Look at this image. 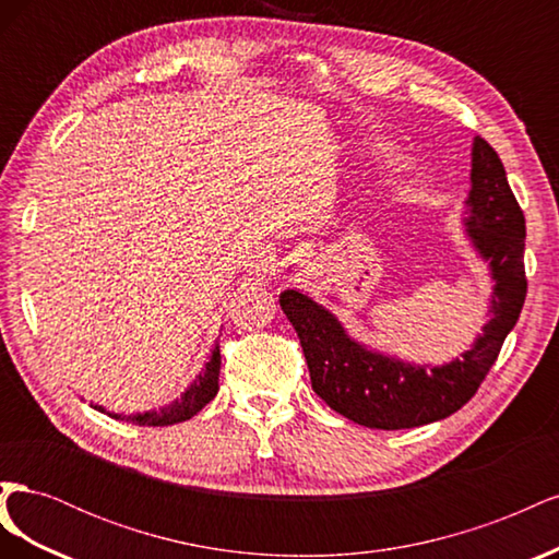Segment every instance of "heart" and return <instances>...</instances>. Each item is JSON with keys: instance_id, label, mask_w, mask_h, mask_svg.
Segmentation results:
<instances>
[{"instance_id": "b5f03b06", "label": "heart", "mask_w": 559, "mask_h": 559, "mask_svg": "<svg viewBox=\"0 0 559 559\" xmlns=\"http://www.w3.org/2000/svg\"><path fill=\"white\" fill-rule=\"evenodd\" d=\"M370 154H373L376 160H384V163H394L399 158L396 151L389 146V144H373V148H370Z\"/></svg>"}]
</instances>
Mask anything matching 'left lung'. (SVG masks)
I'll use <instances>...</instances> for the list:
<instances>
[{
  "label": "left lung",
  "instance_id": "obj_1",
  "mask_svg": "<svg viewBox=\"0 0 559 559\" xmlns=\"http://www.w3.org/2000/svg\"><path fill=\"white\" fill-rule=\"evenodd\" d=\"M464 205L466 240L487 263L492 292L483 333L443 366L411 364L370 349L310 296L294 289L280 296L306 354L314 394L361 427L396 431L450 417L478 392L515 326L527 296L524 214L501 158L480 138L471 146V191Z\"/></svg>",
  "mask_w": 559,
  "mask_h": 559
}]
</instances>
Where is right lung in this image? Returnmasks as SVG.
<instances>
[{
    "label": "right lung",
    "instance_id": "add662e5",
    "mask_svg": "<svg viewBox=\"0 0 559 559\" xmlns=\"http://www.w3.org/2000/svg\"><path fill=\"white\" fill-rule=\"evenodd\" d=\"M218 370H222V352H218V343H214V347L210 352V359H207L205 368H202V373L195 376V380L189 386H186V392L179 399L163 405V408L132 413V415L109 413L107 408H103V405H95V408L99 413H107L114 419L130 421V425H138V427L177 425V421H186V419H191L193 415H198L216 396V392H218Z\"/></svg>",
    "mask_w": 559,
    "mask_h": 559
}]
</instances>
